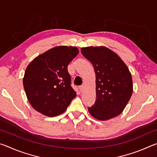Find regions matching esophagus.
Here are the masks:
<instances>
[{"instance_id": "1", "label": "esophagus", "mask_w": 157, "mask_h": 157, "mask_svg": "<svg viewBox=\"0 0 157 157\" xmlns=\"http://www.w3.org/2000/svg\"><path fill=\"white\" fill-rule=\"evenodd\" d=\"M79 91H80L81 92H83L84 89V85H82V86L79 87Z\"/></svg>"}]
</instances>
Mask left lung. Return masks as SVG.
Wrapping results in <instances>:
<instances>
[{"label": "left lung", "instance_id": "8db88e82", "mask_svg": "<svg viewBox=\"0 0 157 157\" xmlns=\"http://www.w3.org/2000/svg\"><path fill=\"white\" fill-rule=\"evenodd\" d=\"M83 56L91 62L95 76L96 100L88 110L99 121H107L121 114L133 92L132 75L116 53L105 46L81 48Z\"/></svg>", "mask_w": 157, "mask_h": 157}]
</instances>
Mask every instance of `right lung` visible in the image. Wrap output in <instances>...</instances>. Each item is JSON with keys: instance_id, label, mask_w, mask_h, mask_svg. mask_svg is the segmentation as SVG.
I'll return each mask as SVG.
<instances>
[{"instance_id": "1", "label": "right lung", "mask_w": 157, "mask_h": 157, "mask_svg": "<svg viewBox=\"0 0 157 157\" xmlns=\"http://www.w3.org/2000/svg\"><path fill=\"white\" fill-rule=\"evenodd\" d=\"M78 53L76 47L56 46L29 63L23 87L29 102L38 112L48 117L60 115L76 97L71 86L68 65Z\"/></svg>"}]
</instances>
